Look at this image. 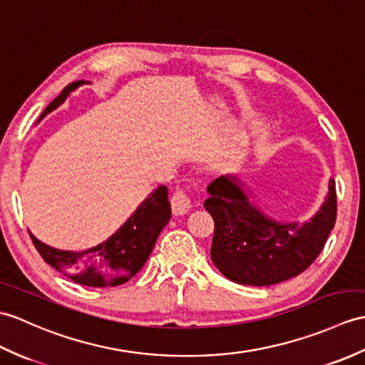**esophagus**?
<instances>
[{"label":"esophagus","mask_w":365,"mask_h":365,"mask_svg":"<svg viewBox=\"0 0 365 365\" xmlns=\"http://www.w3.org/2000/svg\"><path fill=\"white\" fill-rule=\"evenodd\" d=\"M171 208H173V213L175 216H183L185 213H188L190 208H191V199H190L188 194L182 191V190H177L173 194Z\"/></svg>","instance_id":"34e87169"}]
</instances>
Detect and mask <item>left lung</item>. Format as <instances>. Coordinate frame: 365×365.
I'll list each match as a JSON object with an SVG mask.
<instances>
[{"label":"left lung","instance_id":"1","mask_svg":"<svg viewBox=\"0 0 365 365\" xmlns=\"http://www.w3.org/2000/svg\"><path fill=\"white\" fill-rule=\"evenodd\" d=\"M238 175L208 185L203 207L215 221L211 259L224 277L247 286H270L300 275L324 249L336 222V183L309 221L279 222L261 211Z\"/></svg>","mask_w":365,"mask_h":365}]
</instances>
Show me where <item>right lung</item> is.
I'll list each match as a JSON object with an SVG mask.
<instances>
[{
    "label": "right lung",
    "instance_id": "obj_1",
    "mask_svg": "<svg viewBox=\"0 0 365 365\" xmlns=\"http://www.w3.org/2000/svg\"><path fill=\"white\" fill-rule=\"evenodd\" d=\"M86 81H76L66 86L61 95L51 103L43 118L61 106L71 91L83 86ZM171 219V203L168 200V188L158 186L141 202L133 215L104 242L87 250H61L38 241L29 232L36 249L49 266L62 272L73 282L91 287L120 286L138 272L148 261L160 232Z\"/></svg>",
    "mask_w": 365,
    "mask_h": 365
}]
</instances>
